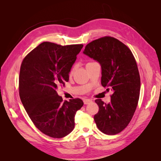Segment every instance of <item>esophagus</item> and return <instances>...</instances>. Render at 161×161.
I'll return each mask as SVG.
<instances>
[{"label": "esophagus", "mask_w": 161, "mask_h": 161, "mask_svg": "<svg viewBox=\"0 0 161 161\" xmlns=\"http://www.w3.org/2000/svg\"><path fill=\"white\" fill-rule=\"evenodd\" d=\"M83 102H84V103H85V105H87V104H89V103H91L92 100H91V99H85L83 100Z\"/></svg>", "instance_id": "1"}]
</instances>
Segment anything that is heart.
I'll list each match as a JSON object with an SVG mask.
<instances>
[{
	"label": "heart",
	"instance_id": "b5f03b06",
	"mask_svg": "<svg viewBox=\"0 0 161 161\" xmlns=\"http://www.w3.org/2000/svg\"><path fill=\"white\" fill-rule=\"evenodd\" d=\"M92 62H88V63H87L86 64H90V63H92ZM75 69H76V66H75V65L72 66L71 69H70V75H72L73 73H74V72H75Z\"/></svg>",
	"mask_w": 161,
	"mask_h": 161
}]
</instances>
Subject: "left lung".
<instances>
[{"label":"left lung","mask_w":161,"mask_h":161,"mask_svg":"<svg viewBox=\"0 0 161 161\" xmlns=\"http://www.w3.org/2000/svg\"><path fill=\"white\" fill-rule=\"evenodd\" d=\"M83 53L100 63L101 85L113 91L108 104L95 101L99 106L96 125L105 134H118L130 122L139 100L140 77L135 58L127 46L110 36L90 42Z\"/></svg>","instance_id":"8db88e82"}]
</instances>
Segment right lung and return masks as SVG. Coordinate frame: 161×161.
<instances>
[{
    "mask_svg": "<svg viewBox=\"0 0 161 161\" xmlns=\"http://www.w3.org/2000/svg\"><path fill=\"white\" fill-rule=\"evenodd\" d=\"M82 44L61 46L45 42L22 61L19 78V96L36 127L54 138L69 134L75 128L76 111L83 105L80 99L63 101L57 87L64 86Z\"/></svg>",
    "mask_w": 161,
    "mask_h": 161,
    "instance_id": "1",
    "label": "right lung"
}]
</instances>
